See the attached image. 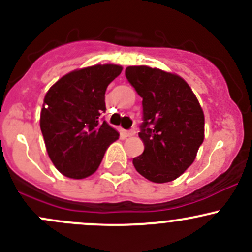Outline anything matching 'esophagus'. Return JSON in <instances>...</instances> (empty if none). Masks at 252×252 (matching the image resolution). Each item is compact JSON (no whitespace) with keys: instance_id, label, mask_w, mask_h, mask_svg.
Instances as JSON below:
<instances>
[{"instance_id":"esophagus-1","label":"esophagus","mask_w":252,"mask_h":252,"mask_svg":"<svg viewBox=\"0 0 252 252\" xmlns=\"http://www.w3.org/2000/svg\"><path fill=\"white\" fill-rule=\"evenodd\" d=\"M135 134H136V131H135V129H130V130H126V136H128V137L134 136Z\"/></svg>"}]
</instances>
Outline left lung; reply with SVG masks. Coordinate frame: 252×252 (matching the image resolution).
Masks as SVG:
<instances>
[{"label":"left lung","mask_w":252,"mask_h":252,"mask_svg":"<svg viewBox=\"0 0 252 252\" xmlns=\"http://www.w3.org/2000/svg\"><path fill=\"white\" fill-rule=\"evenodd\" d=\"M126 77L142 97L140 139L145 150L133 164L156 184L177 179L189 169L204 140V113L187 82L148 66H129Z\"/></svg>","instance_id":"1"}]
</instances>
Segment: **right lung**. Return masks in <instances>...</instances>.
<instances>
[{"label": "right lung", "mask_w": 252, "mask_h": 252, "mask_svg": "<svg viewBox=\"0 0 252 252\" xmlns=\"http://www.w3.org/2000/svg\"><path fill=\"white\" fill-rule=\"evenodd\" d=\"M121 72L122 66L113 63L75 70L47 92L39 126L50 160L66 177L94 174L107 147L118 140V131L100 116L106 111L107 86Z\"/></svg>", "instance_id": "obj_1"}]
</instances>
